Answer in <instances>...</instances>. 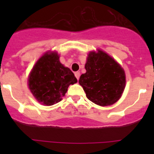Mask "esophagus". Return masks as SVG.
Masks as SVG:
<instances>
[{
  "instance_id": "esophagus-1",
  "label": "esophagus",
  "mask_w": 154,
  "mask_h": 154,
  "mask_svg": "<svg viewBox=\"0 0 154 154\" xmlns=\"http://www.w3.org/2000/svg\"><path fill=\"white\" fill-rule=\"evenodd\" d=\"M75 76L77 79H78V80L79 79V77H80V72H75Z\"/></svg>"
}]
</instances>
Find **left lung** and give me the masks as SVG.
<instances>
[{"mask_svg":"<svg viewBox=\"0 0 154 154\" xmlns=\"http://www.w3.org/2000/svg\"><path fill=\"white\" fill-rule=\"evenodd\" d=\"M85 68L86 72L80 76L79 82L87 98L101 106L117 102L126 85L125 72L120 65L99 50L89 53Z\"/></svg>","mask_w":154,"mask_h":154,"instance_id":"1","label":"left lung"}]
</instances>
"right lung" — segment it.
<instances>
[{"label": "right lung", "mask_w": 154, "mask_h": 154, "mask_svg": "<svg viewBox=\"0 0 154 154\" xmlns=\"http://www.w3.org/2000/svg\"><path fill=\"white\" fill-rule=\"evenodd\" d=\"M77 79L69 68L59 62L57 53H46L39 58L28 79L29 89L42 104L51 106L62 100L69 85Z\"/></svg>", "instance_id": "1"}]
</instances>
